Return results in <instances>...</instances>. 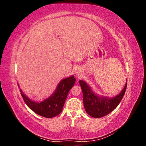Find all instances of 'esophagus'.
I'll use <instances>...</instances> for the list:
<instances>
[{
  "label": "esophagus",
  "instance_id": "esophagus-1",
  "mask_svg": "<svg viewBox=\"0 0 146 146\" xmlns=\"http://www.w3.org/2000/svg\"><path fill=\"white\" fill-rule=\"evenodd\" d=\"M76 75H77V76H79V75H80L82 74L81 70L80 69H77L76 71Z\"/></svg>",
  "mask_w": 146,
  "mask_h": 146
}]
</instances>
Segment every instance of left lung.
Wrapping results in <instances>:
<instances>
[{
	"mask_svg": "<svg viewBox=\"0 0 146 146\" xmlns=\"http://www.w3.org/2000/svg\"><path fill=\"white\" fill-rule=\"evenodd\" d=\"M82 92L84 107L90 116L99 118L113 111L121 102L126 91L127 83L119 94L113 98L97 94L83 80L79 81Z\"/></svg>",
	"mask_w": 146,
	"mask_h": 146,
	"instance_id": "1",
	"label": "left lung"
}]
</instances>
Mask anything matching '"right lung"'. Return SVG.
I'll list each match as a JSON object with an SVG mask.
<instances>
[{
	"instance_id": "obj_1",
	"label": "right lung",
	"mask_w": 146,
	"mask_h": 146,
	"mask_svg": "<svg viewBox=\"0 0 146 146\" xmlns=\"http://www.w3.org/2000/svg\"><path fill=\"white\" fill-rule=\"evenodd\" d=\"M75 82L76 78L74 76L62 79L52 94L40 102L29 99L23 93L21 89H20L21 94L29 108L35 113L45 117H54L58 116L62 111L68 92L73 87Z\"/></svg>"
}]
</instances>
